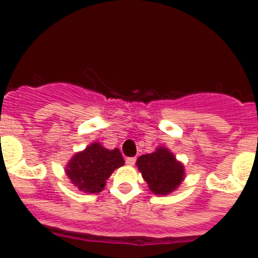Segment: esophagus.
Returning <instances> with one entry per match:
<instances>
[{
    "label": "esophagus",
    "mask_w": 258,
    "mask_h": 258,
    "mask_svg": "<svg viewBox=\"0 0 258 258\" xmlns=\"http://www.w3.org/2000/svg\"><path fill=\"white\" fill-rule=\"evenodd\" d=\"M126 163L128 166H134L136 163V157H128L126 158Z\"/></svg>",
    "instance_id": "obj_1"
}]
</instances>
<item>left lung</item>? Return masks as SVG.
Instances as JSON below:
<instances>
[{"label": "left lung", "instance_id": "8db88e82", "mask_svg": "<svg viewBox=\"0 0 258 258\" xmlns=\"http://www.w3.org/2000/svg\"><path fill=\"white\" fill-rule=\"evenodd\" d=\"M136 166L150 191L158 196L172 194L186 177L183 163L163 146L156 148L152 153L140 156Z\"/></svg>", "mask_w": 258, "mask_h": 258}]
</instances>
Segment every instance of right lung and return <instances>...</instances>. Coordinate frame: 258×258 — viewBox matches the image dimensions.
Instances as JSON below:
<instances>
[{
    "label": "right lung",
    "mask_w": 258,
    "mask_h": 258,
    "mask_svg": "<svg viewBox=\"0 0 258 258\" xmlns=\"http://www.w3.org/2000/svg\"><path fill=\"white\" fill-rule=\"evenodd\" d=\"M124 165L118 148L108 150L100 142H92L76 152L64 167L72 184L85 194H98L114 170Z\"/></svg>",
    "instance_id": "add662e5"
}]
</instances>
